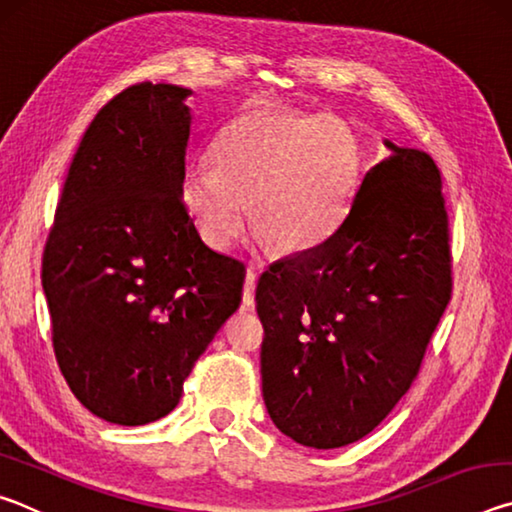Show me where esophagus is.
<instances>
[{"label":"esophagus","mask_w":512,"mask_h":512,"mask_svg":"<svg viewBox=\"0 0 512 512\" xmlns=\"http://www.w3.org/2000/svg\"><path fill=\"white\" fill-rule=\"evenodd\" d=\"M255 284H257V273L246 271V282H244V307L246 309L255 305Z\"/></svg>","instance_id":"1"}]
</instances>
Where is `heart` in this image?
Instances as JSON below:
<instances>
[{
  "instance_id": "b5f03b06",
  "label": "heart",
  "mask_w": 512,
  "mask_h": 512,
  "mask_svg": "<svg viewBox=\"0 0 512 512\" xmlns=\"http://www.w3.org/2000/svg\"><path fill=\"white\" fill-rule=\"evenodd\" d=\"M212 167L185 171L180 192L201 237L228 250L248 221L275 253L302 255L339 230L359 180L348 128L327 115L255 108L223 128Z\"/></svg>"
}]
</instances>
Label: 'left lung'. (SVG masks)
<instances>
[{
	"label": "left lung",
	"mask_w": 512,
	"mask_h": 512,
	"mask_svg": "<svg viewBox=\"0 0 512 512\" xmlns=\"http://www.w3.org/2000/svg\"><path fill=\"white\" fill-rule=\"evenodd\" d=\"M384 144L339 230L257 282L264 404L305 447L357 443L393 411L452 298L440 171Z\"/></svg>",
	"instance_id": "1"
}]
</instances>
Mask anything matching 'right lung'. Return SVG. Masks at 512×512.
Returning a JSON list of instances; mask_svg holds the SVG:
<instances>
[{
	"label": "right lung",
	"mask_w": 512,
	"mask_h": 512,
	"mask_svg": "<svg viewBox=\"0 0 512 512\" xmlns=\"http://www.w3.org/2000/svg\"><path fill=\"white\" fill-rule=\"evenodd\" d=\"M189 94L146 81L97 112L42 257L60 372L85 409L121 427L176 409L241 302L244 266L203 244L180 192Z\"/></svg>",
	"instance_id": "add662e5"
}]
</instances>
